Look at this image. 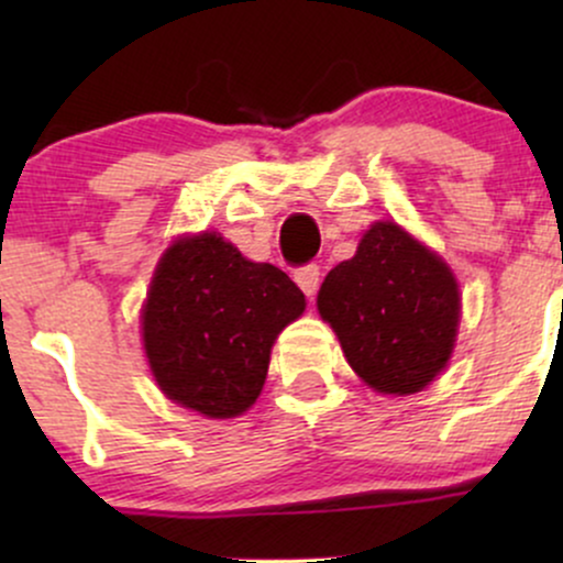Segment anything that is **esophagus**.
Instances as JSON below:
<instances>
[{
  "mask_svg": "<svg viewBox=\"0 0 563 563\" xmlns=\"http://www.w3.org/2000/svg\"><path fill=\"white\" fill-rule=\"evenodd\" d=\"M294 280L299 283V288L309 296V299H312L320 288V267L318 264H303V267H299L294 273Z\"/></svg>",
  "mask_w": 563,
  "mask_h": 563,
  "instance_id": "esophagus-1",
  "label": "esophagus"
}]
</instances>
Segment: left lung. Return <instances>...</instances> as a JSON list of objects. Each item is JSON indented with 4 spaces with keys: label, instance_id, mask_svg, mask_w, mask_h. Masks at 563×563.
<instances>
[{
    "label": "left lung",
    "instance_id": "1",
    "mask_svg": "<svg viewBox=\"0 0 563 563\" xmlns=\"http://www.w3.org/2000/svg\"><path fill=\"white\" fill-rule=\"evenodd\" d=\"M346 363L380 394H416L448 365L461 294L442 256L394 222H376L318 294Z\"/></svg>",
    "mask_w": 563,
    "mask_h": 563
}]
</instances>
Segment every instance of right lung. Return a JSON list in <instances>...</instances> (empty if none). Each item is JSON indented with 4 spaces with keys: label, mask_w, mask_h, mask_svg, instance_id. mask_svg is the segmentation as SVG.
Returning a JSON list of instances; mask_svg holds the SVG:
<instances>
[{
    "label": "right lung",
    "mask_w": 563,
    "mask_h": 563,
    "mask_svg": "<svg viewBox=\"0 0 563 563\" xmlns=\"http://www.w3.org/2000/svg\"><path fill=\"white\" fill-rule=\"evenodd\" d=\"M307 307L283 269L245 260L217 232L174 241L142 307V344L166 397L235 418L260 397L277 333Z\"/></svg>",
    "instance_id": "add662e5"
}]
</instances>
